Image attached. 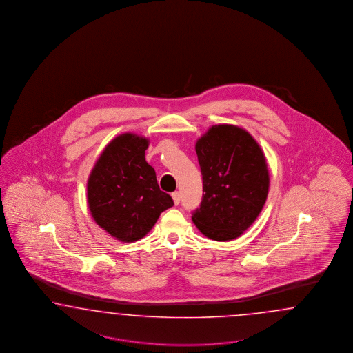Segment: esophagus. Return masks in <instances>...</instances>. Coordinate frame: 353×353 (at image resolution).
<instances>
[{
  "mask_svg": "<svg viewBox=\"0 0 353 353\" xmlns=\"http://www.w3.org/2000/svg\"><path fill=\"white\" fill-rule=\"evenodd\" d=\"M172 198H173V202L176 205H179L180 201H181V194L179 192H172Z\"/></svg>",
  "mask_w": 353,
  "mask_h": 353,
  "instance_id": "1",
  "label": "esophagus"
}]
</instances>
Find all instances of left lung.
I'll return each mask as SVG.
<instances>
[{
	"label": "left lung",
	"mask_w": 353,
	"mask_h": 353,
	"mask_svg": "<svg viewBox=\"0 0 353 353\" xmlns=\"http://www.w3.org/2000/svg\"><path fill=\"white\" fill-rule=\"evenodd\" d=\"M203 196L192 223L214 241L243 234L261 212L269 190L264 152L243 128L212 125L195 143Z\"/></svg>",
	"instance_id": "obj_1"
}]
</instances>
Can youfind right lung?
I'll return each instance as SVG.
<instances>
[{"label": "right lung", "instance_id": "obj_1", "mask_svg": "<svg viewBox=\"0 0 353 353\" xmlns=\"http://www.w3.org/2000/svg\"><path fill=\"white\" fill-rule=\"evenodd\" d=\"M149 139L133 133L112 139L88 179V205L97 224L121 242L149 233L161 212L173 205L145 159Z\"/></svg>", "mask_w": 353, "mask_h": 353}]
</instances>
